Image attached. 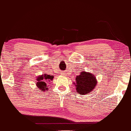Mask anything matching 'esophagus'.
<instances>
[{
	"label": "esophagus",
	"mask_w": 131,
	"mask_h": 131,
	"mask_svg": "<svg viewBox=\"0 0 131 131\" xmlns=\"http://www.w3.org/2000/svg\"><path fill=\"white\" fill-rule=\"evenodd\" d=\"M61 75H67V73H66L65 72H61Z\"/></svg>",
	"instance_id": "esophagus-1"
}]
</instances>
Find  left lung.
<instances>
[{
    "mask_svg": "<svg viewBox=\"0 0 131 131\" xmlns=\"http://www.w3.org/2000/svg\"><path fill=\"white\" fill-rule=\"evenodd\" d=\"M75 80L76 83H74V85L76 86L77 92L81 95L90 93L97 85V78L94 74L85 71H81Z\"/></svg>",
    "mask_w": 131,
    "mask_h": 131,
    "instance_id": "8db88e82",
    "label": "left lung"
}]
</instances>
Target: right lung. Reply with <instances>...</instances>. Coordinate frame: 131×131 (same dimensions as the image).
Listing matches in <instances>:
<instances>
[{
	"label": "right lung",
	"mask_w": 131,
	"mask_h": 131,
	"mask_svg": "<svg viewBox=\"0 0 131 131\" xmlns=\"http://www.w3.org/2000/svg\"><path fill=\"white\" fill-rule=\"evenodd\" d=\"M53 75H49L48 74H42L39 75L36 78V85L37 87L41 91V92H45L48 90V86L47 84L48 82H51L53 80Z\"/></svg>",
	"instance_id": "1"
}]
</instances>
